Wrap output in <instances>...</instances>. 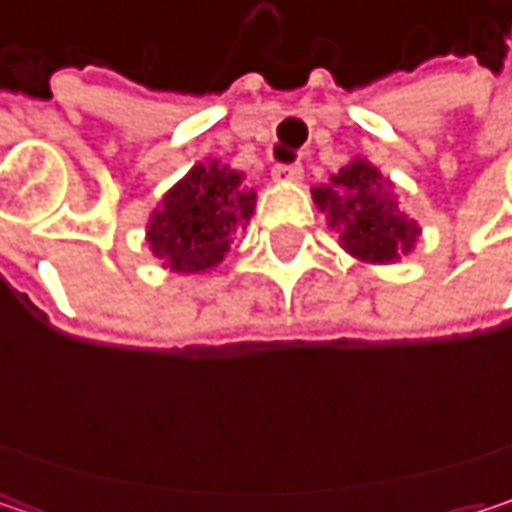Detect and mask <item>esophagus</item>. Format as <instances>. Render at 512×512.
<instances>
[{
    "mask_svg": "<svg viewBox=\"0 0 512 512\" xmlns=\"http://www.w3.org/2000/svg\"><path fill=\"white\" fill-rule=\"evenodd\" d=\"M302 174H305L302 162H278V165L272 168V177H275L278 183H293V180H302Z\"/></svg>",
    "mask_w": 512,
    "mask_h": 512,
    "instance_id": "esophagus-1",
    "label": "esophagus"
}]
</instances>
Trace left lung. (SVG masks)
I'll use <instances>...</instances> for the list:
<instances>
[{
    "label": "left lung",
    "instance_id": "8db88e82",
    "mask_svg": "<svg viewBox=\"0 0 512 512\" xmlns=\"http://www.w3.org/2000/svg\"><path fill=\"white\" fill-rule=\"evenodd\" d=\"M314 201L341 231L344 249L361 260L388 263L397 252H409L418 237V225L400 210V195L364 159L344 165L332 183L317 186Z\"/></svg>",
    "mask_w": 512,
    "mask_h": 512
}]
</instances>
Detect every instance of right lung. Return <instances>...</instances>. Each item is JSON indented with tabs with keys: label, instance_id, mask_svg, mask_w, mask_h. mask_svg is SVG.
Returning a JSON list of instances; mask_svg holds the SVG:
<instances>
[{
	"label": "right lung",
	"instance_id": "add662e5",
	"mask_svg": "<svg viewBox=\"0 0 512 512\" xmlns=\"http://www.w3.org/2000/svg\"><path fill=\"white\" fill-rule=\"evenodd\" d=\"M255 192L243 186V174L219 162L195 165L154 210L148 243L174 272H201L216 266L231 234L249 222Z\"/></svg>",
	"mask_w": 512,
	"mask_h": 512
}]
</instances>
